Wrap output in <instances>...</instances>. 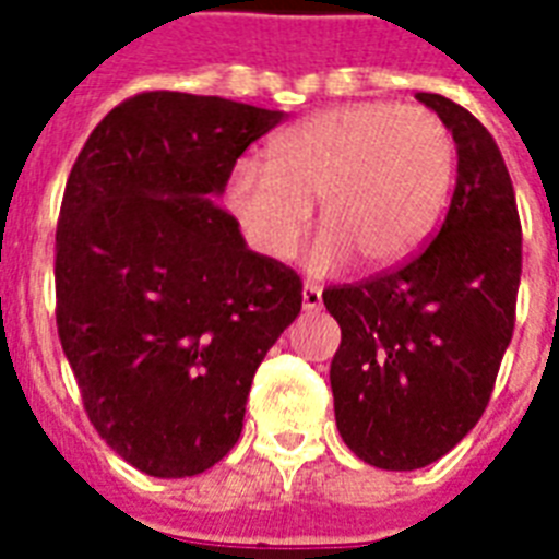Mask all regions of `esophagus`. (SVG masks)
Wrapping results in <instances>:
<instances>
[{
	"mask_svg": "<svg viewBox=\"0 0 559 559\" xmlns=\"http://www.w3.org/2000/svg\"><path fill=\"white\" fill-rule=\"evenodd\" d=\"M301 307H305L307 313L322 310V289L313 287V284H305V289H301Z\"/></svg>",
	"mask_w": 559,
	"mask_h": 559,
	"instance_id": "34e87169",
	"label": "esophagus"
}]
</instances>
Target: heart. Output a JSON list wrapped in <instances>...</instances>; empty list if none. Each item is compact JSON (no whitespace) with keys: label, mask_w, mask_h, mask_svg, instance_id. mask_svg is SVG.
Instances as JSON below:
<instances>
[{"label":"heart","mask_w":559,"mask_h":559,"mask_svg":"<svg viewBox=\"0 0 559 559\" xmlns=\"http://www.w3.org/2000/svg\"><path fill=\"white\" fill-rule=\"evenodd\" d=\"M452 159L455 144L435 112L357 100L281 130L266 147V165L237 162L228 209L249 243L281 261L296 249L316 200L324 228L307 249L310 270H340L354 254L366 266H391L432 228Z\"/></svg>","instance_id":"obj_1"}]
</instances>
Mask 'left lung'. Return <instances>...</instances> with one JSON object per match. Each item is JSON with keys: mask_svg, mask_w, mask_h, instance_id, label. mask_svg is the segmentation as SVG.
<instances>
[{"mask_svg": "<svg viewBox=\"0 0 559 559\" xmlns=\"http://www.w3.org/2000/svg\"><path fill=\"white\" fill-rule=\"evenodd\" d=\"M459 153L450 211L424 252L324 289L342 345L331 362L342 441L380 469H420L478 424L513 336L522 226L493 135L455 100L417 92Z\"/></svg>", "mask_w": 559, "mask_h": 559, "instance_id": "obj_1", "label": "left lung"}]
</instances>
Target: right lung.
Instances as JSON below:
<instances>
[{"label": "right lung", "instance_id": "obj_1", "mask_svg": "<svg viewBox=\"0 0 559 559\" xmlns=\"http://www.w3.org/2000/svg\"><path fill=\"white\" fill-rule=\"evenodd\" d=\"M284 121L217 95L142 92L83 144L57 223V333L98 435L156 478L205 473L240 438L252 377L301 310L214 197Z\"/></svg>", "mask_w": 559, "mask_h": 559}]
</instances>
